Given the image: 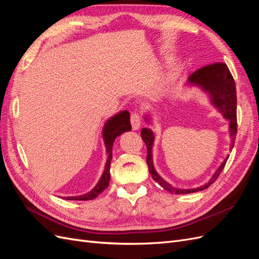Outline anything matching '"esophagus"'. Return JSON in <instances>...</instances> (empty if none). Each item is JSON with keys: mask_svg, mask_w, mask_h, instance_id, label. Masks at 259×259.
<instances>
[{"mask_svg": "<svg viewBox=\"0 0 259 259\" xmlns=\"http://www.w3.org/2000/svg\"><path fill=\"white\" fill-rule=\"evenodd\" d=\"M131 123H132V127L134 131H137L140 126H142V117L138 113H133L131 115Z\"/></svg>", "mask_w": 259, "mask_h": 259, "instance_id": "34e87169", "label": "esophagus"}]
</instances>
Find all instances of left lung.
I'll use <instances>...</instances> for the list:
<instances>
[{"label": "left lung", "instance_id": "8db88e82", "mask_svg": "<svg viewBox=\"0 0 259 259\" xmlns=\"http://www.w3.org/2000/svg\"><path fill=\"white\" fill-rule=\"evenodd\" d=\"M186 86H188V88H199L203 93H205L209 99L210 105L216 108V110L223 114L224 119L229 122V133L231 137L230 150H232L234 139H236L237 135V92L236 83H234L228 67L226 64H221V62L203 67L189 75ZM150 119V114L145 115L146 122L151 123ZM140 135H142V138L147 146V164L151 177L163 189L167 190L170 193L187 194L206 189L222 173L226 165V162L229 158V155L226 156V159L222 162L213 176L208 180V183L198 188H192V189H180V188H176L165 182L154 168L152 159V148L155 138L154 133L150 128L144 127L140 132Z\"/></svg>", "mask_w": 259, "mask_h": 259}]
</instances>
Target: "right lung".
Returning <instances> with one entry per match:
<instances>
[{
	"label": "right lung",
	"mask_w": 259,
	"mask_h": 259,
	"mask_svg": "<svg viewBox=\"0 0 259 259\" xmlns=\"http://www.w3.org/2000/svg\"><path fill=\"white\" fill-rule=\"evenodd\" d=\"M132 130L131 121H130V112L126 110L120 111L119 113L114 114L110 119L107 120L103 128V139L104 144L106 146V152H107V161L105 164L104 173L101 175L100 179L98 180L97 185L93 188V189L82 195H77V197H66V200H79V201H89L94 200L97 198L98 195L103 192L106 188L109 186L110 182V164L112 160V147L113 143L117 136L122 135L123 133L128 132Z\"/></svg>",
	"instance_id": "add662e5"
}]
</instances>
